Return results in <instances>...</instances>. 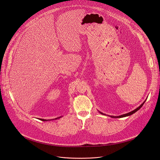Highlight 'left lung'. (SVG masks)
Masks as SVG:
<instances>
[{
    "mask_svg": "<svg viewBox=\"0 0 160 160\" xmlns=\"http://www.w3.org/2000/svg\"><path fill=\"white\" fill-rule=\"evenodd\" d=\"M145 101L140 106H139L138 108H136L135 109H134L133 111H131V112H128V113H127V114H125V115H120V116H119V117H114V116H110L111 118H123V117H127V116H130V115H132V114H133V113H135L136 111H138L139 109H141V108L143 106V104H144V102H145ZM101 114H102V112H101Z\"/></svg>",
    "mask_w": 160,
    "mask_h": 160,
    "instance_id": "1",
    "label": "left lung"
}]
</instances>
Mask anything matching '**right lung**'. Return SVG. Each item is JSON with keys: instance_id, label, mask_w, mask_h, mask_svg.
Returning <instances> with one entry per match:
<instances>
[{"instance_id": "1", "label": "right lung", "mask_w": 160, "mask_h": 160, "mask_svg": "<svg viewBox=\"0 0 160 160\" xmlns=\"http://www.w3.org/2000/svg\"><path fill=\"white\" fill-rule=\"evenodd\" d=\"M59 118H61V117H59ZM58 118H55V119L56 120V119H58ZM40 120H42V121H47L46 120H43V119H40Z\"/></svg>"}]
</instances>
